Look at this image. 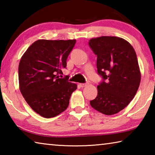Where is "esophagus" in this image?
<instances>
[{"mask_svg":"<svg viewBox=\"0 0 155 155\" xmlns=\"http://www.w3.org/2000/svg\"><path fill=\"white\" fill-rule=\"evenodd\" d=\"M87 83H80L79 85H80L81 87H85L86 85H87Z\"/></svg>","mask_w":155,"mask_h":155,"instance_id":"34e87169","label":"esophagus"}]
</instances>
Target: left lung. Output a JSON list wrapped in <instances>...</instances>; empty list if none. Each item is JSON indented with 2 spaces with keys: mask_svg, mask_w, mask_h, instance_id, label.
Wrapping results in <instances>:
<instances>
[{
  "mask_svg": "<svg viewBox=\"0 0 155 155\" xmlns=\"http://www.w3.org/2000/svg\"><path fill=\"white\" fill-rule=\"evenodd\" d=\"M89 46L97 55V71L103 79L90 105L104 115L117 114L130 103L140 84L135 50L127 40L114 36L92 38Z\"/></svg>",
  "mask_w": 155,
  "mask_h": 155,
  "instance_id": "1",
  "label": "left lung"
}]
</instances>
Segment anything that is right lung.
I'll return each mask as SVG.
<instances>
[{
    "label": "right lung",
    "mask_w": 155,
    "mask_h": 155,
    "mask_svg": "<svg viewBox=\"0 0 155 155\" xmlns=\"http://www.w3.org/2000/svg\"><path fill=\"white\" fill-rule=\"evenodd\" d=\"M76 40H38L23 54L18 67L20 90L37 114L46 118L55 117L68 108L77 88L68 78H59Z\"/></svg>",
    "instance_id": "1"
}]
</instances>
